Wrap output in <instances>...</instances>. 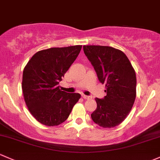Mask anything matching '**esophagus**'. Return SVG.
Masks as SVG:
<instances>
[{"instance_id": "esophagus-1", "label": "esophagus", "mask_w": 160, "mask_h": 160, "mask_svg": "<svg viewBox=\"0 0 160 160\" xmlns=\"http://www.w3.org/2000/svg\"><path fill=\"white\" fill-rule=\"evenodd\" d=\"M82 97H83L84 100H89V99H91V97H89V96H86L84 94H83L82 95Z\"/></svg>"}]
</instances>
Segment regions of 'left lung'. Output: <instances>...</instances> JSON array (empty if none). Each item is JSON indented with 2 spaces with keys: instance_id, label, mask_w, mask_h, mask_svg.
I'll list each match as a JSON object with an SVG mask.
<instances>
[{
  "instance_id": "8db88e82",
  "label": "left lung",
  "mask_w": 160,
  "mask_h": 160,
  "mask_svg": "<svg viewBox=\"0 0 160 160\" xmlns=\"http://www.w3.org/2000/svg\"><path fill=\"white\" fill-rule=\"evenodd\" d=\"M83 51L107 92L103 99H95L97 107L92 120L103 128L115 127L127 118L135 101V70L127 55L112 47L84 45Z\"/></svg>"
}]
</instances>
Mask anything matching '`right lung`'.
<instances>
[{
	"label": "right lung",
	"mask_w": 160,
	"mask_h": 160,
	"mask_svg": "<svg viewBox=\"0 0 160 160\" xmlns=\"http://www.w3.org/2000/svg\"><path fill=\"white\" fill-rule=\"evenodd\" d=\"M81 48L75 45L40 50L23 69L24 101L32 116L43 125L53 127L64 122L81 97L79 93L62 91L58 86Z\"/></svg>",
	"instance_id": "obj_1"
}]
</instances>
